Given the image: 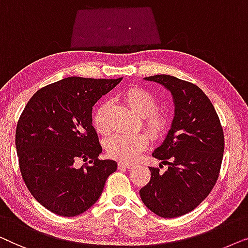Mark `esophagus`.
<instances>
[{
	"mask_svg": "<svg viewBox=\"0 0 248 248\" xmlns=\"http://www.w3.org/2000/svg\"><path fill=\"white\" fill-rule=\"evenodd\" d=\"M118 167L119 169H131V167H134L131 163H125V162H119L118 163Z\"/></svg>",
	"mask_w": 248,
	"mask_h": 248,
	"instance_id": "esophagus-1",
	"label": "esophagus"
}]
</instances>
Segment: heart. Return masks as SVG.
Returning <instances> with one entry per match:
<instances>
[{"label": "heart", "mask_w": 248, "mask_h": 248, "mask_svg": "<svg viewBox=\"0 0 248 248\" xmlns=\"http://www.w3.org/2000/svg\"><path fill=\"white\" fill-rule=\"evenodd\" d=\"M124 99L138 116H141L145 127L153 136H158L165 128L166 121L163 114L153 111L156 107L154 96L148 91L132 86L124 91ZM109 102L104 101L96 108L93 114V125L100 134L109 130L107 112ZM148 137L142 132H117L106 141V149L110 157L130 162L135 160L147 148Z\"/></svg>", "instance_id": "obj_1"}]
</instances>
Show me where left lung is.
I'll list each match as a JSON object with an SVG mask.
<instances>
[{
	"mask_svg": "<svg viewBox=\"0 0 248 248\" xmlns=\"http://www.w3.org/2000/svg\"><path fill=\"white\" fill-rule=\"evenodd\" d=\"M145 79L170 91L175 114L165 140L152 154L169 165L167 170L159 174L158 169L149 167L151 181L139 194L159 217H180L214 189L224 156V131L211 101L195 84L165 74Z\"/></svg>",
	"mask_w": 248,
	"mask_h": 248,
	"instance_id": "8db88e82",
	"label": "left lung"
}]
</instances>
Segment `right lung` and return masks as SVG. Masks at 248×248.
<instances>
[{
	"label": "right lung",
	"mask_w": 248,
	"mask_h": 248,
	"mask_svg": "<svg viewBox=\"0 0 248 248\" xmlns=\"http://www.w3.org/2000/svg\"><path fill=\"white\" fill-rule=\"evenodd\" d=\"M120 78H67L38 90L16 124L21 175L41 205L62 217L83 214L97 201L117 163L102 152L92 107ZM78 159L89 164L76 168Z\"/></svg>",
	"instance_id": "add662e5"
}]
</instances>
